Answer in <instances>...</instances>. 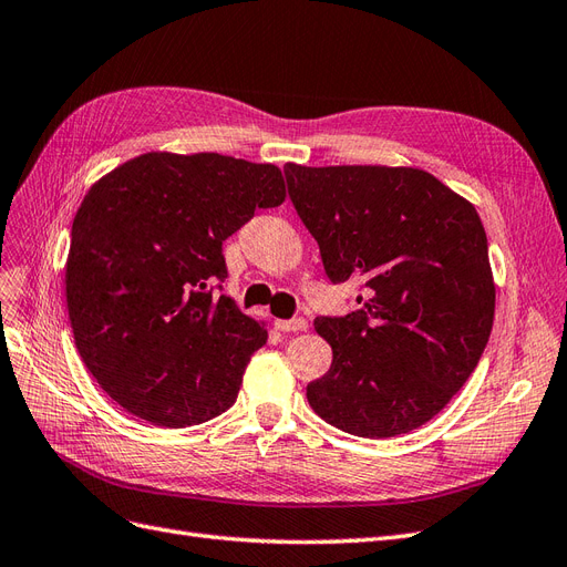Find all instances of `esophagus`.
Instances as JSON below:
<instances>
[{
	"label": "esophagus",
	"mask_w": 567,
	"mask_h": 567,
	"mask_svg": "<svg viewBox=\"0 0 567 567\" xmlns=\"http://www.w3.org/2000/svg\"><path fill=\"white\" fill-rule=\"evenodd\" d=\"M275 328H278L280 332H303V330H309V320H306V318L275 320Z\"/></svg>",
	"instance_id": "esophagus-1"
}]
</instances>
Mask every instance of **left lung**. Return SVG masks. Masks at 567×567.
<instances>
[{
	"mask_svg": "<svg viewBox=\"0 0 567 567\" xmlns=\"http://www.w3.org/2000/svg\"><path fill=\"white\" fill-rule=\"evenodd\" d=\"M328 278H361L359 311L318 318L332 365L306 386L311 409L355 436L425 425L473 375L496 287L475 206L420 168L285 166Z\"/></svg>",
	"mask_w": 567,
	"mask_h": 567,
	"instance_id": "obj_1",
	"label": "left lung"
}]
</instances>
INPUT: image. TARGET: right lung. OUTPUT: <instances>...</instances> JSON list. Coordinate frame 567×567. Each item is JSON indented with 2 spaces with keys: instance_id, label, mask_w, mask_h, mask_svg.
Returning a JSON list of instances; mask_svg holds the SVG:
<instances>
[{
  "instance_id": "add662e5",
  "label": "right lung",
  "mask_w": 567,
  "mask_h": 567,
  "mask_svg": "<svg viewBox=\"0 0 567 567\" xmlns=\"http://www.w3.org/2000/svg\"><path fill=\"white\" fill-rule=\"evenodd\" d=\"M282 202L278 166L212 152L142 154L90 187L73 218L66 303L80 359L121 409L185 427L233 406L268 332L214 297L228 278L223 241Z\"/></svg>"
}]
</instances>
